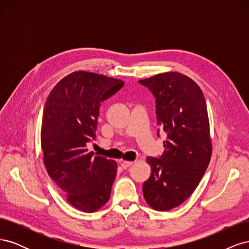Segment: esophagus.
Returning <instances> with one entry per match:
<instances>
[{
	"instance_id": "esophagus-1",
	"label": "esophagus",
	"mask_w": 249,
	"mask_h": 249,
	"mask_svg": "<svg viewBox=\"0 0 249 249\" xmlns=\"http://www.w3.org/2000/svg\"><path fill=\"white\" fill-rule=\"evenodd\" d=\"M132 164H133V162L132 161H122V166H123V168H127V167H130V166H132Z\"/></svg>"
}]
</instances>
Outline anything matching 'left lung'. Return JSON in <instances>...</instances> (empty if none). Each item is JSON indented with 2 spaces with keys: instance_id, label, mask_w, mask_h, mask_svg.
Masks as SVG:
<instances>
[{
  "instance_id": "8db88e82",
  "label": "left lung",
  "mask_w": 249,
  "mask_h": 249,
  "mask_svg": "<svg viewBox=\"0 0 249 249\" xmlns=\"http://www.w3.org/2000/svg\"><path fill=\"white\" fill-rule=\"evenodd\" d=\"M138 82L154 94L157 124L167 136L162 156L147 157L152 173L143 183V196L154 210L169 211L196 189L210 163L207 104L196 83L179 72L159 73Z\"/></svg>"
}]
</instances>
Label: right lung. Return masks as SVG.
<instances>
[{"label": "right lung", "mask_w": 249, "mask_h": 249, "mask_svg": "<svg viewBox=\"0 0 249 249\" xmlns=\"http://www.w3.org/2000/svg\"><path fill=\"white\" fill-rule=\"evenodd\" d=\"M122 80L74 71L58 82L44 105L43 163L66 200L82 212L102 208L111 195L117 164L88 152L95 138L101 103L124 86Z\"/></svg>", "instance_id": "right-lung-1"}]
</instances>
